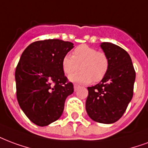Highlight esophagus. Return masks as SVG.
Returning <instances> with one entry per match:
<instances>
[{"label": "esophagus", "instance_id": "1", "mask_svg": "<svg viewBox=\"0 0 148 148\" xmlns=\"http://www.w3.org/2000/svg\"><path fill=\"white\" fill-rule=\"evenodd\" d=\"M79 87V85H77V84H74V91H76L77 89V88Z\"/></svg>", "mask_w": 148, "mask_h": 148}]
</instances>
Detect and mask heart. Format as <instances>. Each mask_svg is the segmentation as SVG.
Instances as JSON below:
<instances>
[{
	"instance_id": "1",
	"label": "heart",
	"mask_w": 148,
	"mask_h": 148,
	"mask_svg": "<svg viewBox=\"0 0 148 148\" xmlns=\"http://www.w3.org/2000/svg\"><path fill=\"white\" fill-rule=\"evenodd\" d=\"M79 66L81 71L71 76V81L84 84H89L92 81L99 82L108 73L109 59L105 52L81 45L73 51L72 56L66 55L62 60L63 71L67 76L77 72Z\"/></svg>"
}]
</instances>
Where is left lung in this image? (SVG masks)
Here are the masks:
<instances>
[{"instance_id":"1","label":"left lung","mask_w":148,"mask_h":148,"mask_svg":"<svg viewBox=\"0 0 148 148\" xmlns=\"http://www.w3.org/2000/svg\"><path fill=\"white\" fill-rule=\"evenodd\" d=\"M100 46L109 59V69L99 84L88 87L85 108L93 121L111 124L121 119L132 99L136 72L125 50L110 42Z\"/></svg>"}]
</instances>
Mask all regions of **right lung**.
I'll return each instance as SVG.
<instances>
[{
    "mask_svg": "<svg viewBox=\"0 0 148 148\" xmlns=\"http://www.w3.org/2000/svg\"><path fill=\"white\" fill-rule=\"evenodd\" d=\"M74 44L47 39L30 44L16 66V97L28 119L45 126L60 119L74 85L64 75L62 60Z\"/></svg>",
    "mask_w": 148,
    "mask_h": 148,
    "instance_id": "add662e5",
    "label": "right lung"
}]
</instances>
